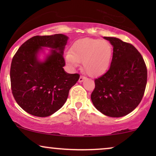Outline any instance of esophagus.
<instances>
[{
    "label": "esophagus",
    "mask_w": 156,
    "mask_h": 156,
    "mask_svg": "<svg viewBox=\"0 0 156 156\" xmlns=\"http://www.w3.org/2000/svg\"><path fill=\"white\" fill-rule=\"evenodd\" d=\"M85 79H86V77H85V76H80V79H79V82H82L83 81H84Z\"/></svg>",
    "instance_id": "obj_1"
}]
</instances>
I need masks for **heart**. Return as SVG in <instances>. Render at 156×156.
Wrapping results in <instances>:
<instances>
[{"label":"heart","mask_w":156,"mask_h":156,"mask_svg":"<svg viewBox=\"0 0 156 156\" xmlns=\"http://www.w3.org/2000/svg\"><path fill=\"white\" fill-rule=\"evenodd\" d=\"M112 56V48L106 40L83 38L77 40L71 51L65 54V61L72 69L83 62V69L91 76H98L107 71Z\"/></svg>","instance_id":"b5f03b06"}]
</instances>
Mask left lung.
<instances>
[{
	"label": "left lung",
	"instance_id": "left-lung-1",
	"mask_svg": "<svg viewBox=\"0 0 156 156\" xmlns=\"http://www.w3.org/2000/svg\"><path fill=\"white\" fill-rule=\"evenodd\" d=\"M113 46L109 69L96 79L91 101L110 117H122L135 109L144 97L147 69L140 52L132 44L114 37H104Z\"/></svg>",
	"mask_w": 156,
	"mask_h": 156
}]
</instances>
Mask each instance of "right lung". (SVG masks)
Segmentation results:
<instances>
[{
  "mask_svg": "<svg viewBox=\"0 0 156 156\" xmlns=\"http://www.w3.org/2000/svg\"><path fill=\"white\" fill-rule=\"evenodd\" d=\"M69 37L63 34L34 36L18 49L12 59V93L19 106L28 114L46 117L67 101L69 89L80 78L64 69V50ZM44 48H50L46 53ZM43 54V59L39 58Z\"/></svg>",
  "mask_w": 156,
  "mask_h": 156,
  "instance_id": "right-lung-1",
  "label": "right lung"
}]
</instances>
